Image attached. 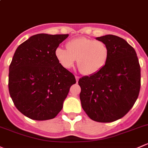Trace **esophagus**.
Listing matches in <instances>:
<instances>
[{
    "label": "esophagus",
    "mask_w": 148,
    "mask_h": 148,
    "mask_svg": "<svg viewBox=\"0 0 148 148\" xmlns=\"http://www.w3.org/2000/svg\"><path fill=\"white\" fill-rule=\"evenodd\" d=\"M75 78H76V81H77V82H79V79L80 77H79V76H75Z\"/></svg>",
    "instance_id": "obj_1"
}]
</instances>
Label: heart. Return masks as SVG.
<instances>
[{
	"mask_svg": "<svg viewBox=\"0 0 148 148\" xmlns=\"http://www.w3.org/2000/svg\"><path fill=\"white\" fill-rule=\"evenodd\" d=\"M66 49L58 47L55 55L63 67L69 69L74 66L76 60L79 71L86 75H92L100 71L108 60L109 49L101 41L86 37L70 40Z\"/></svg>",
	"mask_w": 148,
	"mask_h": 148,
	"instance_id": "1",
	"label": "heart"
}]
</instances>
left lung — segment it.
Masks as SVG:
<instances>
[{"mask_svg":"<svg viewBox=\"0 0 148 148\" xmlns=\"http://www.w3.org/2000/svg\"><path fill=\"white\" fill-rule=\"evenodd\" d=\"M109 49L100 71L79 80L82 106L93 121L110 123L131 109L140 89V66L134 48L124 39L107 35L96 37Z\"/></svg>","mask_w":148,"mask_h":148,"instance_id":"1","label":"left lung"}]
</instances>
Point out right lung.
<instances>
[{"instance_id": "add662e5", "label": "right lung", "mask_w": 148, "mask_h": 148, "mask_svg": "<svg viewBox=\"0 0 148 148\" xmlns=\"http://www.w3.org/2000/svg\"><path fill=\"white\" fill-rule=\"evenodd\" d=\"M69 35L37 34L17 48L9 66L8 89L21 113L35 121L57 116L74 74L60 64L56 49Z\"/></svg>"}]
</instances>
